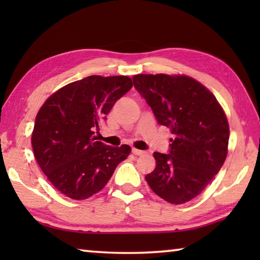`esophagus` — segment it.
Returning a JSON list of instances; mask_svg holds the SVG:
<instances>
[{
    "label": "esophagus",
    "mask_w": 260,
    "mask_h": 260,
    "mask_svg": "<svg viewBox=\"0 0 260 260\" xmlns=\"http://www.w3.org/2000/svg\"><path fill=\"white\" fill-rule=\"evenodd\" d=\"M132 152H133L136 156H142L144 153V151L139 150V149H136V148H132Z\"/></svg>",
    "instance_id": "1"
}]
</instances>
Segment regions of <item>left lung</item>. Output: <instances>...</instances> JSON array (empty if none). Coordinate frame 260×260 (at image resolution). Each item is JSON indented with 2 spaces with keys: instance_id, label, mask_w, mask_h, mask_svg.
Segmentation results:
<instances>
[{
  "instance_id": "obj_1",
  "label": "left lung",
  "mask_w": 260,
  "mask_h": 260,
  "mask_svg": "<svg viewBox=\"0 0 260 260\" xmlns=\"http://www.w3.org/2000/svg\"><path fill=\"white\" fill-rule=\"evenodd\" d=\"M133 82L158 124L173 134L169 153H153L156 167L146 175L147 182L169 203H186L204 190L226 159V114L214 95L192 78L138 74Z\"/></svg>"
}]
</instances>
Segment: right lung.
Wrapping results in <instances>:
<instances>
[{
	"instance_id": "add662e5",
	"label": "right lung",
	"mask_w": 260,
	"mask_h": 260,
	"mask_svg": "<svg viewBox=\"0 0 260 260\" xmlns=\"http://www.w3.org/2000/svg\"><path fill=\"white\" fill-rule=\"evenodd\" d=\"M132 86L125 76H90L60 88L39 110L32 134L35 159L65 196L80 201L99 192L129 155V146H105L94 133Z\"/></svg>"
}]
</instances>
